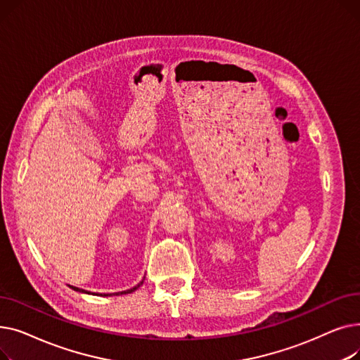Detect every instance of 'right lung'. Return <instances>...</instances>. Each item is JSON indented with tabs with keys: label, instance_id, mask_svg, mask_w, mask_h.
<instances>
[{
	"label": "right lung",
	"instance_id": "add662e5",
	"mask_svg": "<svg viewBox=\"0 0 360 360\" xmlns=\"http://www.w3.org/2000/svg\"><path fill=\"white\" fill-rule=\"evenodd\" d=\"M143 285V281H140L137 286H134V288H131V289H128V290H124V292H118V293H113V295H127V293H132L134 290H137L140 286ZM72 290H75V292H80V293H89V292H86V290H83V289H79V288H75V286H70ZM103 296H112V295H103Z\"/></svg>",
	"mask_w": 360,
	"mask_h": 360
}]
</instances>
